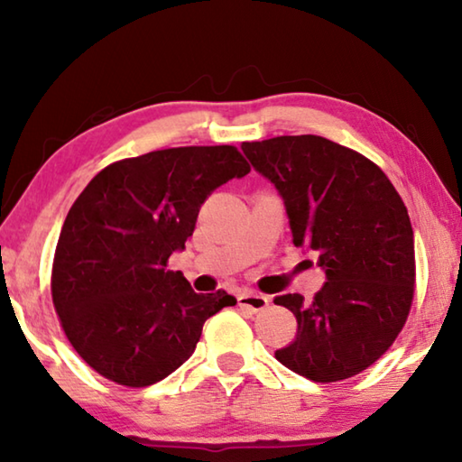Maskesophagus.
<instances>
[{
    "label": "esophagus",
    "mask_w": 462,
    "mask_h": 462,
    "mask_svg": "<svg viewBox=\"0 0 462 462\" xmlns=\"http://www.w3.org/2000/svg\"><path fill=\"white\" fill-rule=\"evenodd\" d=\"M238 306L240 308H246L253 311V314H256V311H263L264 308L269 306V297L264 295H259V293H240L238 295Z\"/></svg>",
    "instance_id": "esophagus-1"
}]
</instances>
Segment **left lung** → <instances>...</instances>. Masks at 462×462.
<instances>
[{
	"label": "left lung",
	"mask_w": 462,
	"mask_h": 462,
	"mask_svg": "<svg viewBox=\"0 0 462 462\" xmlns=\"http://www.w3.org/2000/svg\"><path fill=\"white\" fill-rule=\"evenodd\" d=\"M242 151L283 198L293 245L326 271L311 301L275 297L297 319L295 340L275 358L316 383L355 377L387 353L410 316L416 253L408 208L373 161L328 138L277 136L242 143Z\"/></svg>",
	"instance_id": "8db88e82"
}]
</instances>
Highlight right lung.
<instances>
[{"label":"right lung","instance_id":"1","mask_svg":"<svg viewBox=\"0 0 462 462\" xmlns=\"http://www.w3.org/2000/svg\"><path fill=\"white\" fill-rule=\"evenodd\" d=\"M250 173L236 146H179L116 161L69 209L51 291L62 330L101 377L165 379L193 355L208 318L236 300L195 293L169 256L185 248L201 203Z\"/></svg>","mask_w":462,"mask_h":462}]
</instances>
